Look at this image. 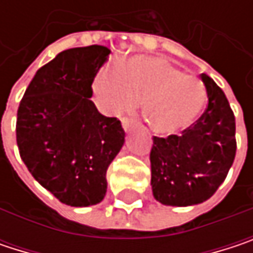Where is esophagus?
<instances>
[{"label":"esophagus","mask_w":253,"mask_h":253,"mask_svg":"<svg viewBox=\"0 0 253 253\" xmlns=\"http://www.w3.org/2000/svg\"><path fill=\"white\" fill-rule=\"evenodd\" d=\"M133 125H134V122H133V120H130V119H123V120H122V126H123V128H125V130H130V127L133 126Z\"/></svg>","instance_id":"1"}]
</instances>
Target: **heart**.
<instances>
[{
  "mask_svg": "<svg viewBox=\"0 0 253 253\" xmlns=\"http://www.w3.org/2000/svg\"><path fill=\"white\" fill-rule=\"evenodd\" d=\"M99 108L110 116L133 111L142 102V117L158 134H173L190 126L205 104L201 80L186 76L164 58L133 55L125 63L105 64L92 83Z\"/></svg>",
  "mask_w": 253,
  "mask_h": 253,
  "instance_id": "b5f03b06",
  "label": "heart"
}]
</instances>
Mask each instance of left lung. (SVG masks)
<instances>
[{
	"label": "left lung",
	"instance_id": "obj_1",
	"mask_svg": "<svg viewBox=\"0 0 253 253\" xmlns=\"http://www.w3.org/2000/svg\"><path fill=\"white\" fill-rule=\"evenodd\" d=\"M205 113L181 134L154 136L151 186L163 205L189 207L210 199L227 177L236 155V122L224 92L205 73Z\"/></svg>",
	"mask_w": 253,
	"mask_h": 253
}]
</instances>
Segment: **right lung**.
<instances>
[{"label": "right lung", "instance_id": "obj_1", "mask_svg": "<svg viewBox=\"0 0 253 253\" xmlns=\"http://www.w3.org/2000/svg\"><path fill=\"white\" fill-rule=\"evenodd\" d=\"M110 52L102 45L60 52L36 72L17 110V146L27 170L70 207L104 199L108 166L125 143L120 120L102 116L90 101Z\"/></svg>", "mask_w": 253, "mask_h": 253}]
</instances>
